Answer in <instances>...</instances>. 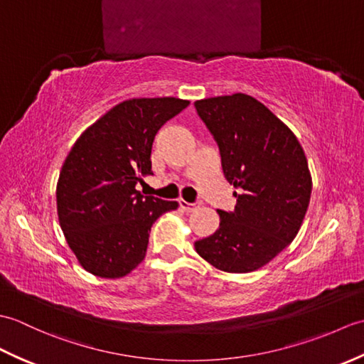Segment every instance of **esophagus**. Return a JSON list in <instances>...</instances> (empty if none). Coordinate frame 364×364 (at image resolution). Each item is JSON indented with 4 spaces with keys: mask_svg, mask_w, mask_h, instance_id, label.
<instances>
[{
    "mask_svg": "<svg viewBox=\"0 0 364 364\" xmlns=\"http://www.w3.org/2000/svg\"><path fill=\"white\" fill-rule=\"evenodd\" d=\"M180 206H181V210H184L186 213H192V211H196L197 208H200V202L189 203V202H186V200H180Z\"/></svg>",
    "mask_w": 364,
    "mask_h": 364,
    "instance_id": "34e87169",
    "label": "esophagus"
}]
</instances>
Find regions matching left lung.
I'll return each mask as SVG.
<instances>
[{"label":"left lung","instance_id":"left-lung-1","mask_svg":"<svg viewBox=\"0 0 364 364\" xmlns=\"http://www.w3.org/2000/svg\"><path fill=\"white\" fill-rule=\"evenodd\" d=\"M198 117L219 145L235 211L200 239L197 253L223 272L245 274L275 258L297 236L311 197V175L297 137L250 95L198 100Z\"/></svg>","mask_w":364,"mask_h":364}]
</instances>
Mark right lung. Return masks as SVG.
I'll list each match as a JSON object with an SVG mask.
<instances>
[{"instance_id": "1", "label": "right lung", "mask_w": 364, "mask_h": 364, "mask_svg": "<svg viewBox=\"0 0 364 364\" xmlns=\"http://www.w3.org/2000/svg\"><path fill=\"white\" fill-rule=\"evenodd\" d=\"M173 97L127 100L78 137L59 173L60 228L80 264L120 278L145 258L151 225L176 202L136 189L151 172V145L167 120L188 107Z\"/></svg>"}]
</instances>
